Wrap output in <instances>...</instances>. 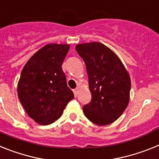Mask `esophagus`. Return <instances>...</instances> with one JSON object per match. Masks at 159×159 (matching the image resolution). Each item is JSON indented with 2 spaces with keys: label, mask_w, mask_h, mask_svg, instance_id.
<instances>
[{
  "label": "esophagus",
  "mask_w": 159,
  "mask_h": 159,
  "mask_svg": "<svg viewBox=\"0 0 159 159\" xmlns=\"http://www.w3.org/2000/svg\"><path fill=\"white\" fill-rule=\"evenodd\" d=\"M78 92H79V89H78V88H77V89H74V90H73V94H74V96H75V97H77V94H78Z\"/></svg>",
  "instance_id": "obj_1"
}]
</instances>
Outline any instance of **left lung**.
Returning a JSON list of instances; mask_svg holds the SVG:
<instances>
[{
  "label": "left lung",
  "mask_w": 159,
  "mask_h": 159,
  "mask_svg": "<svg viewBox=\"0 0 159 159\" xmlns=\"http://www.w3.org/2000/svg\"><path fill=\"white\" fill-rule=\"evenodd\" d=\"M86 64L91 101L83 107L86 118L97 125L116 121L128 107L131 79L122 61L108 47L92 42L76 45Z\"/></svg>",
  "instance_id": "8db88e82"
}]
</instances>
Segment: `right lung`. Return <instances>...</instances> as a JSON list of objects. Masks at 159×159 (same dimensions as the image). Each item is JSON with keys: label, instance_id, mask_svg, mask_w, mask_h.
Wrapping results in <instances>:
<instances>
[{"label": "right lung", "instance_id": "1", "mask_svg": "<svg viewBox=\"0 0 159 159\" xmlns=\"http://www.w3.org/2000/svg\"><path fill=\"white\" fill-rule=\"evenodd\" d=\"M69 44L48 43L26 62L18 83V95L27 115L41 125L57 120L74 98L62 64Z\"/></svg>", "mask_w": 159, "mask_h": 159}]
</instances>
